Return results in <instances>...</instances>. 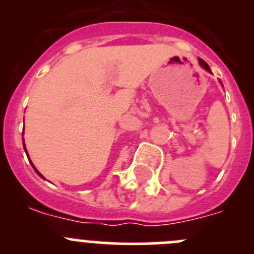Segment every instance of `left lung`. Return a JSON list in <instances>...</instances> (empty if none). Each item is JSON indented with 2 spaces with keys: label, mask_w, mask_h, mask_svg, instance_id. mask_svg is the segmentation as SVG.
<instances>
[{
  "label": "left lung",
  "mask_w": 254,
  "mask_h": 254,
  "mask_svg": "<svg viewBox=\"0 0 254 254\" xmlns=\"http://www.w3.org/2000/svg\"><path fill=\"white\" fill-rule=\"evenodd\" d=\"M198 60H199V65H200L201 67H203V68H205V70L207 71V72H210V73H211V70H210L209 65H207V64L205 63V61H204L203 59H200V58H199ZM220 83H221V82H220ZM221 84H222V83H221Z\"/></svg>",
  "instance_id": "left-lung-1"
}]
</instances>
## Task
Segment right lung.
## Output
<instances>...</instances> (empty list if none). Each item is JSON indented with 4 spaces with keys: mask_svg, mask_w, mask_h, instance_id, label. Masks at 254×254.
Listing matches in <instances>:
<instances>
[{
    "mask_svg": "<svg viewBox=\"0 0 254 254\" xmlns=\"http://www.w3.org/2000/svg\"><path fill=\"white\" fill-rule=\"evenodd\" d=\"M22 134H24V131H23V132H22ZM23 147H24V151H25V153H27V156H28V151H27V148H25V143H24V139H23ZM28 160H29L30 165H32V167H33V168H34V171H35V172H37V175H38V176H39V177H42V178H43V179H45V178H44V177H43V175H42V173H40V172H39V171H38V170H37V168H35V166H34V165H33V162H32V161H30V158H29V156H28Z\"/></svg>",
    "mask_w": 254,
    "mask_h": 254,
    "instance_id": "obj_1",
    "label": "right lung"
}]
</instances>
